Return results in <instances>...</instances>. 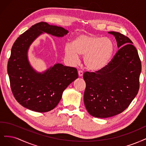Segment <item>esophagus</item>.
<instances>
[{
    "instance_id": "esophagus-1",
    "label": "esophagus",
    "mask_w": 146,
    "mask_h": 146,
    "mask_svg": "<svg viewBox=\"0 0 146 146\" xmlns=\"http://www.w3.org/2000/svg\"><path fill=\"white\" fill-rule=\"evenodd\" d=\"M83 74H84V73H83L82 71H79L78 72V75H79V77H82L83 76Z\"/></svg>"
}]
</instances>
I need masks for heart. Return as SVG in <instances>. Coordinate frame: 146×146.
Segmentation results:
<instances>
[{
    "label": "heart",
    "mask_w": 146,
    "mask_h": 146,
    "mask_svg": "<svg viewBox=\"0 0 146 146\" xmlns=\"http://www.w3.org/2000/svg\"><path fill=\"white\" fill-rule=\"evenodd\" d=\"M113 52V44L107 37L88 35H79L72 44L65 45V57L70 63L75 64L79 56H84L86 67L92 72H98L104 68Z\"/></svg>",
    "instance_id": "b5f03b06"
}]
</instances>
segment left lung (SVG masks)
I'll use <instances>...</instances> for the list:
<instances>
[{"label": "left lung", "mask_w": 146, "mask_h": 146, "mask_svg": "<svg viewBox=\"0 0 146 146\" xmlns=\"http://www.w3.org/2000/svg\"><path fill=\"white\" fill-rule=\"evenodd\" d=\"M119 50L106 67L96 73L86 72L84 102L89 114L106 118L119 114L138 94L141 63L133 42L118 32L110 31Z\"/></svg>", "instance_id": "8db88e82"}]
</instances>
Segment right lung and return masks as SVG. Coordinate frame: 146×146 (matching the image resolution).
Wrapping results in <instances>:
<instances>
[{"label": "right lung", "mask_w": 146, "mask_h": 146, "mask_svg": "<svg viewBox=\"0 0 146 146\" xmlns=\"http://www.w3.org/2000/svg\"><path fill=\"white\" fill-rule=\"evenodd\" d=\"M44 33L62 37L68 31L46 22L36 23L16 39L8 62V74L16 100L27 109L41 113L55 108L65 89L78 78L76 68L59 63L43 72L33 68L28 57L30 46Z\"/></svg>", "instance_id": "right-lung-1"}]
</instances>
